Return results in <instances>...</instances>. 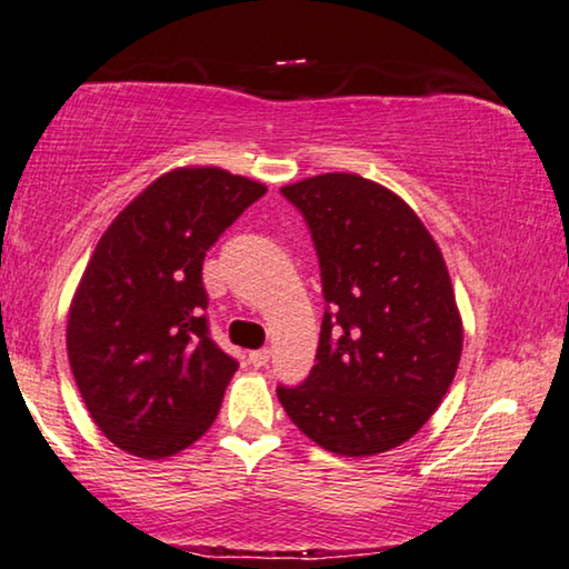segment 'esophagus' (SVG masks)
I'll list each match as a JSON object with an SVG mask.
<instances>
[{"label": "esophagus", "instance_id": "obj_1", "mask_svg": "<svg viewBox=\"0 0 569 569\" xmlns=\"http://www.w3.org/2000/svg\"><path fill=\"white\" fill-rule=\"evenodd\" d=\"M268 361H270V350H268V348L252 350V353H250V363H252L254 368H262V366H268Z\"/></svg>", "mask_w": 569, "mask_h": 569}]
</instances>
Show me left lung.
I'll list each match as a JSON object with an SVG mask.
<instances>
[{
  "mask_svg": "<svg viewBox=\"0 0 569 569\" xmlns=\"http://www.w3.org/2000/svg\"><path fill=\"white\" fill-rule=\"evenodd\" d=\"M281 193L311 231L327 309L315 368L278 399L338 456L402 446L438 410L461 358L443 254L402 198L361 174H317Z\"/></svg>",
  "mask_w": 569,
  "mask_h": 569,
  "instance_id": "obj_1",
  "label": "left lung"
}]
</instances>
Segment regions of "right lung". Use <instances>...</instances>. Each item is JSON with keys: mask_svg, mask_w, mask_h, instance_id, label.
<instances>
[{"mask_svg": "<svg viewBox=\"0 0 569 569\" xmlns=\"http://www.w3.org/2000/svg\"><path fill=\"white\" fill-rule=\"evenodd\" d=\"M262 182L182 167L136 196L94 247L69 309L67 350L110 443L164 459L219 415L237 361L208 335L203 258Z\"/></svg>", "mask_w": 569, "mask_h": 569, "instance_id": "add662e5", "label": "right lung"}]
</instances>
